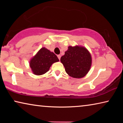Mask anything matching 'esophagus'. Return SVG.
<instances>
[{"label": "esophagus", "instance_id": "obj_1", "mask_svg": "<svg viewBox=\"0 0 123 123\" xmlns=\"http://www.w3.org/2000/svg\"><path fill=\"white\" fill-rule=\"evenodd\" d=\"M57 57L59 58V60H60V59H61V55H57Z\"/></svg>", "mask_w": 123, "mask_h": 123}]
</instances>
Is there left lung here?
Returning a JSON list of instances; mask_svg holds the SVG:
<instances>
[{
    "label": "left lung",
    "mask_w": 123,
    "mask_h": 123,
    "mask_svg": "<svg viewBox=\"0 0 123 123\" xmlns=\"http://www.w3.org/2000/svg\"><path fill=\"white\" fill-rule=\"evenodd\" d=\"M66 72L74 78H82L88 73L92 66V56L86 48L81 45L69 46L61 57Z\"/></svg>",
    "instance_id": "8db88e82"
}]
</instances>
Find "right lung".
<instances>
[{"label":"right lung","mask_w":123,"mask_h":123,"mask_svg":"<svg viewBox=\"0 0 123 123\" xmlns=\"http://www.w3.org/2000/svg\"><path fill=\"white\" fill-rule=\"evenodd\" d=\"M59 60L53 52L43 47L31 59L29 64L33 74L41 75L49 71L51 66Z\"/></svg>","instance_id":"obj_1"}]
</instances>
